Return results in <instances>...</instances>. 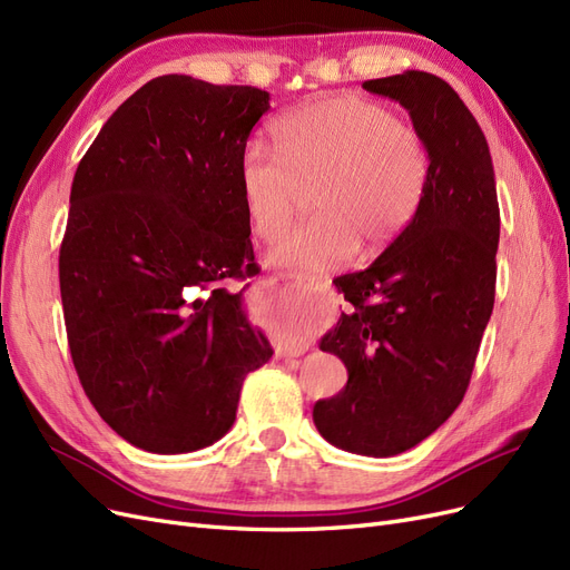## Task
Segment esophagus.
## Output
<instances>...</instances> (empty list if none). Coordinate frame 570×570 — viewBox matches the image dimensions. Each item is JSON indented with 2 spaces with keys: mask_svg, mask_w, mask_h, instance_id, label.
Wrapping results in <instances>:
<instances>
[{
  "mask_svg": "<svg viewBox=\"0 0 570 570\" xmlns=\"http://www.w3.org/2000/svg\"><path fill=\"white\" fill-rule=\"evenodd\" d=\"M277 279L291 282V284H301L303 282V274H298V272H277Z\"/></svg>",
  "mask_w": 570,
  "mask_h": 570,
  "instance_id": "1",
  "label": "esophagus"
}]
</instances>
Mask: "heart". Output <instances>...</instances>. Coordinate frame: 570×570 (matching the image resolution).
Masks as SVG:
<instances>
[{"instance_id":"heart-1","label":"heart","mask_w":570,"mask_h":570,"mask_svg":"<svg viewBox=\"0 0 570 570\" xmlns=\"http://www.w3.org/2000/svg\"><path fill=\"white\" fill-rule=\"evenodd\" d=\"M272 156L246 146L238 165L253 232L274 238L296 210L303 187L317 213L288 229L269 261L317 272L345 261L362 242L379 248L405 229L424 200L431 156L416 127L391 106L362 97L309 104L274 125Z\"/></svg>"}]
</instances>
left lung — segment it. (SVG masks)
Returning <instances> with one entry per match:
<instances>
[{
	"mask_svg": "<svg viewBox=\"0 0 570 570\" xmlns=\"http://www.w3.org/2000/svg\"><path fill=\"white\" fill-rule=\"evenodd\" d=\"M362 87L407 108L431 177L393 244L336 279L351 309L320 347L343 360L347 383L312 419L341 450L393 456L443 426L469 389L494 305L500 204L485 135L445 80L405 70Z\"/></svg>",
	"mask_w": 570,
	"mask_h": 570,
	"instance_id": "8db88e82",
	"label": "left lung"
}]
</instances>
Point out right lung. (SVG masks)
I'll use <instances>...</instances> for the list:
<instances>
[{
  "label": "right lung",
  "instance_id": "add662e5",
  "mask_svg": "<svg viewBox=\"0 0 570 570\" xmlns=\"http://www.w3.org/2000/svg\"><path fill=\"white\" fill-rule=\"evenodd\" d=\"M267 108L258 87L154 78L72 177L59 250L70 357L99 416L146 452L213 445L272 357L246 286L229 288L255 269L238 165Z\"/></svg>",
  "mask_w": 570,
  "mask_h": 570
}]
</instances>
